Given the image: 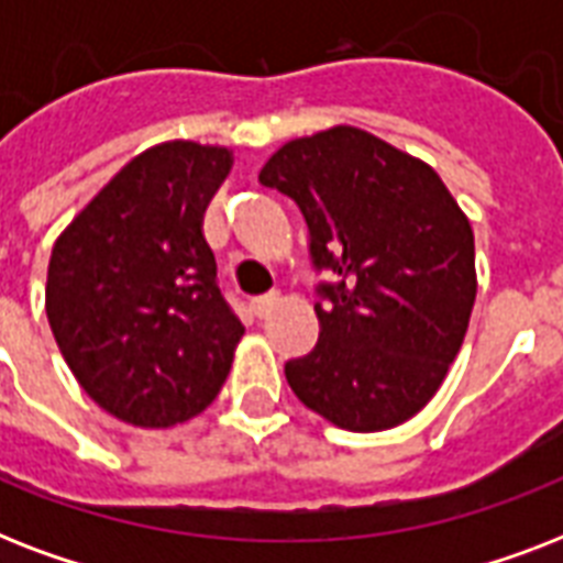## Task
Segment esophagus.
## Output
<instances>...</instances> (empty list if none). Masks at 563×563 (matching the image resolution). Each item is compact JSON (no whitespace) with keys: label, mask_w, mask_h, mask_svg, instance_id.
Returning <instances> with one entry per match:
<instances>
[{"label":"esophagus","mask_w":563,"mask_h":563,"mask_svg":"<svg viewBox=\"0 0 563 563\" xmlns=\"http://www.w3.org/2000/svg\"><path fill=\"white\" fill-rule=\"evenodd\" d=\"M277 295H265V298H256V300H251V312H254L256 318H265L268 316V312H272L274 307H277Z\"/></svg>","instance_id":"obj_1"}]
</instances>
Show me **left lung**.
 Masks as SVG:
<instances>
[{
    "label": "left lung",
    "mask_w": 563,
    "mask_h": 563,
    "mask_svg": "<svg viewBox=\"0 0 563 563\" xmlns=\"http://www.w3.org/2000/svg\"><path fill=\"white\" fill-rule=\"evenodd\" d=\"M260 184L298 203L309 230L318 344L286 362L298 400L351 432L418 415L462 347L473 298V230L435 169L368 131L291 140Z\"/></svg>",
    "instance_id": "obj_1"
}]
</instances>
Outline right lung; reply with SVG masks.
<instances>
[{"instance_id": "obj_1", "label": "right lung", "mask_w": 563, "mask_h": 563, "mask_svg": "<svg viewBox=\"0 0 563 563\" xmlns=\"http://www.w3.org/2000/svg\"><path fill=\"white\" fill-rule=\"evenodd\" d=\"M228 172V148L154 145L52 247L48 327L84 391L125 423L195 418L228 379L245 327L201 233Z\"/></svg>"}]
</instances>
